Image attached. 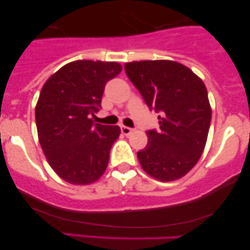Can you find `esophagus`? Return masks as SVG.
I'll return each mask as SVG.
<instances>
[{"instance_id":"1","label":"esophagus","mask_w":250,"mask_h":250,"mask_svg":"<svg viewBox=\"0 0 250 250\" xmlns=\"http://www.w3.org/2000/svg\"><path fill=\"white\" fill-rule=\"evenodd\" d=\"M121 131H122V134L123 135H130L131 133H133L134 131V129H131V128H129V127H125V125H122L121 127Z\"/></svg>"}]
</instances>
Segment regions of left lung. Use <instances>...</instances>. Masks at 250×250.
Here are the masks:
<instances>
[{"label":"left lung","mask_w":250,"mask_h":250,"mask_svg":"<svg viewBox=\"0 0 250 250\" xmlns=\"http://www.w3.org/2000/svg\"><path fill=\"white\" fill-rule=\"evenodd\" d=\"M125 70L149 109L160 114V129L148 130V145L137 151L140 165L160 181L185 176L202 155L210 127L205 83L186 65L167 60L125 63Z\"/></svg>","instance_id":"obj_1"}]
</instances>
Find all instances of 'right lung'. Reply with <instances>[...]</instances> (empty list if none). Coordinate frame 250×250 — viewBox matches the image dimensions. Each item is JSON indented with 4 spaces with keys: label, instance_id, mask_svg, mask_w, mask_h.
I'll list each match as a JSON object with an SVG mask.
<instances>
[{
    "label": "right lung",
    "instance_id": "right-lung-1",
    "mask_svg": "<svg viewBox=\"0 0 250 250\" xmlns=\"http://www.w3.org/2000/svg\"><path fill=\"white\" fill-rule=\"evenodd\" d=\"M116 62L79 60L51 75L35 109L39 141L54 171L71 185H89L107 169L119 125L94 123L104 87L121 73Z\"/></svg>",
    "mask_w": 250,
    "mask_h": 250
}]
</instances>
